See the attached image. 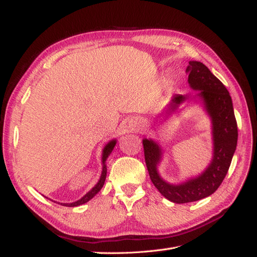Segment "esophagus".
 I'll list each match as a JSON object with an SVG mask.
<instances>
[{"label":"esophagus","mask_w":257,"mask_h":257,"mask_svg":"<svg viewBox=\"0 0 257 257\" xmlns=\"http://www.w3.org/2000/svg\"><path fill=\"white\" fill-rule=\"evenodd\" d=\"M134 127H135L136 130H137V132H139V130L141 129V124H140V122L138 121V120H136V121H135Z\"/></svg>","instance_id":"34e87169"}]
</instances>
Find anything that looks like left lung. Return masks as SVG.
<instances>
[{"label": "left lung", "mask_w": 257, "mask_h": 257, "mask_svg": "<svg viewBox=\"0 0 257 257\" xmlns=\"http://www.w3.org/2000/svg\"><path fill=\"white\" fill-rule=\"evenodd\" d=\"M188 83L202 101L211 118L213 157L211 163L198 177L191 178L180 184L165 181L158 171L162 149L152 139H144L145 160L149 176L155 187L173 203H189L214 193L224 180L237 145V123L234 116L232 98L225 86L217 79L203 63L191 61L187 68ZM187 99L182 95L174 96L168 112H173Z\"/></svg>", "instance_id": "left-lung-1"}]
</instances>
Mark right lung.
<instances>
[{
    "mask_svg": "<svg viewBox=\"0 0 257 257\" xmlns=\"http://www.w3.org/2000/svg\"><path fill=\"white\" fill-rule=\"evenodd\" d=\"M116 143H117V140L113 139V140H111V141H109V143H108L105 147H103V149H102V157H101V162H102L101 176H100V179L98 180V182H97V184L95 185V187L92 188L90 191H88V192H87V193L83 196V198L77 200V201L72 202V203H59V202H58V204L64 205V206H78V205H81V204L86 203V202H88L89 200H91L92 198H94V196H95L98 192H99V191L101 190V188L103 187V184H105V180H106V176H107V166H106L107 158L109 157V155L111 154V151L113 150L114 146H116ZM54 202H56V201H54ZM56 203H57V202H56Z\"/></svg>",
    "mask_w": 257,
    "mask_h": 257,
    "instance_id": "obj_1",
    "label": "right lung"
}]
</instances>
